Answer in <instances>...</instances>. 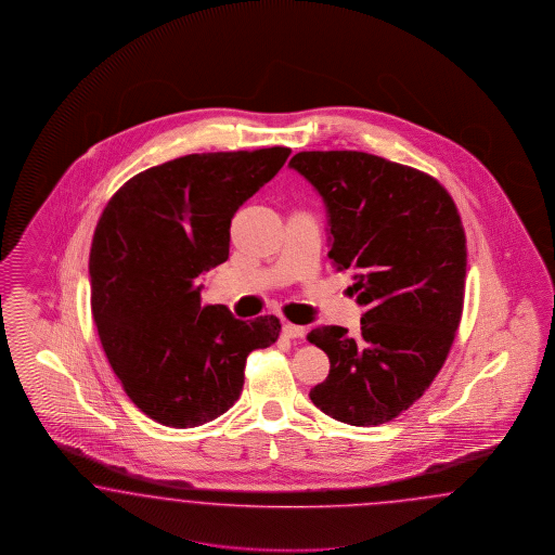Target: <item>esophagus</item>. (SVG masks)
Masks as SVG:
<instances>
[{"label": "esophagus", "mask_w": 555, "mask_h": 555, "mask_svg": "<svg viewBox=\"0 0 555 555\" xmlns=\"http://www.w3.org/2000/svg\"><path fill=\"white\" fill-rule=\"evenodd\" d=\"M283 336L291 337V339H301V337H305V330H302L301 325L285 323L283 325Z\"/></svg>", "instance_id": "1"}]
</instances>
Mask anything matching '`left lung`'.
Segmentation results:
<instances>
[{"mask_svg":"<svg viewBox=\"0 0 555 555\" xmlns=\"http://www.w3.org/2000/svg\"><path fill=\"white\" fill-rule=\"evenodd\" d=\"M291 167L320 191L337 272L366 307L356 337L339 325L307 339L330 358L311 388L332 420L374 427L423 397L452 350L464 309L466 234L431 175L356 151L299 152Z\"/></svg>","mask_w":555,"mask_h":555,"instance_id":"obj_1","label":"left lung"}]
</instances>
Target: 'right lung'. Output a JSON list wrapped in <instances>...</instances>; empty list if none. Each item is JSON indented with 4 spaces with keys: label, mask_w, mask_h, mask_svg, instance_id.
Masks as SVG:
<instances>
[{
    "label": "right lung",
    "mask_w": 555,
    "mask_h": 555,
    "mask_svg": "<svg viewBox=\"0 0 555 555\" xmlns=\"http://www.w3.org/2000/svg\"><path fill=\"white\" fill-rule=\"evenodd\" d=\"M288 154H186L138 172L101 214L89 256L93 321L121 388L160 425L218 420L242 392L248 353L279 339L274 315L240 321L225 305H202L197 279L228 260L237 207Z\"/></svg>",
    "instance_id": "1"
}]
</instances>
